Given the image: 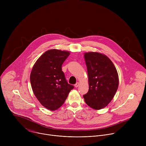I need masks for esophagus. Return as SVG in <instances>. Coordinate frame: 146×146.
I'll return each instance as SVG.
<instances>
[{
  "label": "esophagus",
  "mask_w": 146,
  "mask_h": 146,
  "mask_svg": "<svg viewBox=\"0 0 146 146\" xmlns=\"http://www.w3.org/2000/svg\"><path fill=\"white\" fill-rule=\"evenodd\" d=\"M79 85H80V84H79V82H76V84L74 85V87H76V88H77L78 86H79Z\"/></svg>",
  "instance_id": "1"
}]
</instances>
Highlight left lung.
Returning <instances> with one entry per match:
<instances>
[{"instance_id": "left-lung-1", "label": "left lung", "mask_w": 146, "mask_h": 146, "mask_svg": "<svg viewBox=\"0 0 146 146\" xmlns=\"http://www.w3.org/2000/svg\"><path fill=\"white\" fill-rule=\"evenodd\" d=\"M89 90L83 95L87 105L95 110L103 109L114 98L118 87L117 69L105 55L96 52L84 54Z\"/></svg>"}]
</instances>
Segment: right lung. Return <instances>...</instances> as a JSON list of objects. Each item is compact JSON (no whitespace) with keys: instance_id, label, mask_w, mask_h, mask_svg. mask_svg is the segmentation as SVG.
I'll list each match as a JSON object with an SVG mask.
<instances>
[{"instance_id":"add662e5","label":"right lung","mask_w":146,"mask_h":146,"mask_svg":"<svg viewBox=\"0 0 146 146\" xmlns=\"http://www.w3.org/2000/svg\"><path fill=\"white\" fill-rule=\"evenodd\" d=\"M70 55L66 51H46L33 66L30 81L33 93L45 108L56 110L64 103L74 86L68 84L62 65Z\"/></svg>"}]
</instances>
